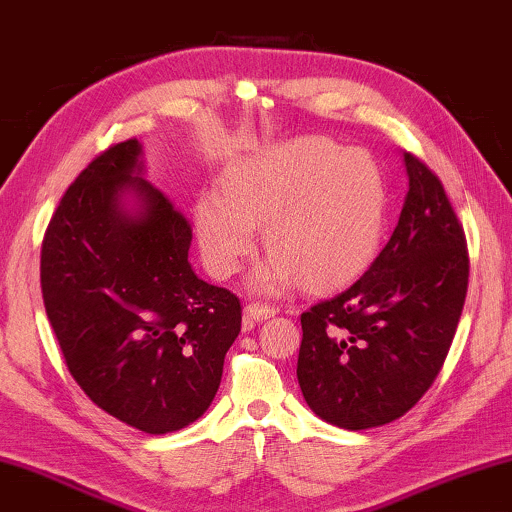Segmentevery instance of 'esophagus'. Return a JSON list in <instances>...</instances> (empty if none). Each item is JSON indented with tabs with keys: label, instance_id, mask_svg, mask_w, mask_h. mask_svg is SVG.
Listing matches in <instances>:
<instances>
[{
	"label": "esophagus",
	"instance_id": "34e87169",
	"mask_svg": "<svg viewBox=\"0 0 512 512\" xmlns=\"http://www.w3.org/2000/svg\"><path fill=\"white\" fill-rule=\"evenodd\" d=\"M276 315L274 306H263V304H247L245 308V317L249 322H263L270 320V317Z\"/></svg>",
	"mask_w": 512,
	"mask_h": 512
}]
</instances>
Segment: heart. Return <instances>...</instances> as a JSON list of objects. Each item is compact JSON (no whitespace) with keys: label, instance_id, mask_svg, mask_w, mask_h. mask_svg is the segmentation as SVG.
<instances>
[{"label":"heart","instance_id":"heart-1","mask_svg":"<svg viewBox=\"0 0 512 512\" xmlns=\"http://www.w3.org/2000/svg\"><path fill=\"white\" fill-rule=\"evenodd\" d=\"M385 201L370 154L326 138L276 142L226 167L224 192L199 197L201 254L217 279H229L254 251L256 226L265 224L272 254L251 279L258 292L288 290L301 276L308 288L340 286L376 254Z\"/></svg>","mask_w":512,"mask_h":512}]
</instances>
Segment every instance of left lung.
<instances>
[{
	"label": "left lung",
	"mask_w": 512,
	"mask_h": 512,
	"mask_svg": "<svg viewBox=\"0 0 512 512\" xmlns=\"http://www.w3.org/2000/svg\"><path fill=\"white\" fill-rule=\"evenodd\" d=\"M408 195L354 286L301 313L297 379L317 417L363 431L408 413L438 376L463 313L469 256L440 179L404 154Z\"/></svg>",
	"instance_id": "8db88e82"
}]
</instances>
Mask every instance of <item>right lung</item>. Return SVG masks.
Returning a JSON list of instances; mask_svg holds the SVG:
<instances>
[{
	"instance_id": "1",
	"label": "right lung",
	"mask_w": 512,
	"mask_h": 512,
	"mask_svg": "<svg viewBox=\"0 0 512 512\" xmlns=\"http://www.w3.org/2000/svg\"><path fill=\"white\" fill-rule=\"evenodd\" d=\"M140 154L136 138L117 142L65 190L40 288L81 390L120 422L163 435L211 406L242 308L192 272L190 222L140 177Z\"/></svg>"
}]
</instances>
